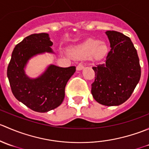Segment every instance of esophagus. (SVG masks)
<instances>
[{"mask_svg": "<svg viewBox=\"0 0 149 149\" xmlns=\"http://www.w3.org/2000/svg\"><path fill=\"white\" fill-rule=\"evenodd\" d=\"M84 68V65L82 63H80V64H79V65H78V66H77V68H77V70H81V69H83Z\"/></svg>", "mask_w": 149, "mask_h": 149, "instance_id": "1", "label": "esophagus"}]
</instances>
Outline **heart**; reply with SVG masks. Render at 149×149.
<instances>
[{"instance_id": "heart-1", "label": "heart", "mask_w": 149, "mask_h": 149, "mask_svg": "<svg viewBox=\"0 0 149 149\" xmlns=\"http://www.w3.org/2000/svg\"><path fill=\"white\" fill-rule=\"evenodd\" d=\"M71 52L76 58L86 57L92 54L95 58L101 59L107 52V47L104 43H100L99 40L88 39L73 47Z\"/></svg>"}]
</instances>
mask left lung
I'll return each mask as SVG.
<instances>
[{
  "mask_svg": "<svg viewBox=\"0 0 149 149\" xmlns=\"http://www.w3.org/2000/svg\"><path fill=\"white\" fill-rule=\"evenodd\" d=\"M111 49L104 63L92 67L95 79L91 84L94 100L106 106L127 101L141 78L137 51L130 39L119 31H107Z\"/></svg>",
  "mask_w": 149,
  "mask_h": 149,
  "instance_id": "8db88e82",
  "label": "left lung"
}]
</instances>
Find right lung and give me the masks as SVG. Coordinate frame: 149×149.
<instances>
[{
  "instance_id": "1",
  "label": "right lung",
  "mask_w": 149,
  "mask_h": 149,
  "mask_svg": "<svg viewBox=\"0 0 149 149\" xmlns=\"http://www.w3.org/2000/svg\"><path fill=\"white\" fill-rule=\"evenodd\" d=\"M52 45L47 33L25 37L13 49L7 68L14 97L35 112H46L60 106L65 97L66 84L76 71L75 66L61 68L51 65L37 79H30L26 76L24 68L28 60L37 54L53 52Z\"/></svg>"
}]
</instances>
